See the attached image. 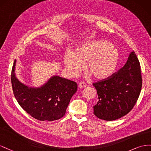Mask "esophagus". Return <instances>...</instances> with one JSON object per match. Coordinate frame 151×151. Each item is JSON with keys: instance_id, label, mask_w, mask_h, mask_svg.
<instances>
[{"instance_id": "obj_1", "label": "esophagus", "mask_w": 151, "mask_h": 151, "mask_svg": "<svg viewBox=\"0 0 151 151\" xmlns=\"http://www.w3.org/2000/svg\"><path fill=\"white\" fill-rule=\"evenodd\" d=\"M86 86H87V84L84 83L83 81H80V82L78 83V87L80 88H85V87H86Z\"/></svg>"}]
</instances>
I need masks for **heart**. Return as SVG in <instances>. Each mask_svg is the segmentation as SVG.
<instances>
[{
	"label": "heart",
	"instance_id": "obj_1",
	"mask_svg": "<svg viewBox=\"0 0 151 151\" xmlns=\"http://www.w3.org/2000/svg\"><path fill=\"white\" fill-rule=\"evenodd\" d=\"M119 60V52L110 43L104 40H93L83 44L76 52L68 51L64 62L69 74H78L87 62V68L95 78L104 79L116 70Z\"/></svg>",
	"mask_w": 151,
	"mask_h": 151
}]
</instances>
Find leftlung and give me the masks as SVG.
<instances>
[{
	"instance_id": "1",
	"label": "left lung",
	"mask_w": 151,
	"mask_h": 151,
	"mask_svg": "<svg viewBox=\"0 0 151 151\" xmlns=\"http://www.w3.org/2000/svg\"><path fill=\"white\" fill-rule=\"evenodd\" d=\"M93 85L99 99L93 106L95 116L113 121L127 114L136 104L142 85L140 63L135 52L130 54L127 62L118 72Z\"/></svg>"
}]
</instances>
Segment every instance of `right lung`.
I'll return each mask as SVG.
<instances>
[{"mask_svg": "<svg viewBox=\"0 0 151 151\" xmlns=\"http://www.w3.org/2000/svg\"><path fill=\"white\" fill-rule=\"evenodd\" d=\"M15 60L11 72L14 96L28 114L39 121L52 122L64 116L72 96L77 90L75 81L54 76L40 88L21 83L15 75Z\"/></svg>", "mask_w": 151, "mask_h": 151, "instance_id": "obj_1", "label": "right lung"}]
</instances>
